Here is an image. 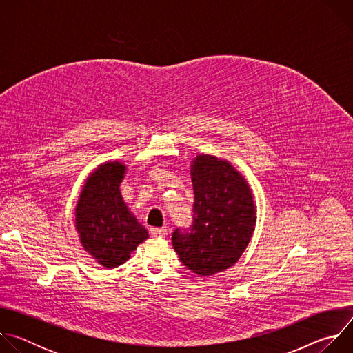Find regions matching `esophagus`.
I'll list each match as a JSON object with an SVG mask.
<instances>
[{"label": "esophagus", "instance_id": "esophagus-1", "mask_svg": "<svg viewBox=\"0 0 353 353\" xmlns=\"http://www.w3.org/2000/svg\"><path fill=\"white\" fill-rule=\"evenodd\" d=\"M149 232H150V234L157 236V237H165L168 234V229H165V228H150Z\"/></svg>", "mask_w": 353, "mask_h": 353}]
</instances>
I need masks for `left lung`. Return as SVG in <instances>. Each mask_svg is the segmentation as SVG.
<instances>
[{
    "instance_id": "8db88e82",
    "label": "left lung",
    "mask_w": 353,
    "mask_h": 353,
    "mask_svg": "<svg viewBox=\"0 0 353 353\" xmlns=\"http://www.w3.org/2000/svg\"><path fill=\"white\" fill-rule=\"evenodd\" d=\"M192 223L172 243L180 261L210 276L237 263L256 228V204L245 179L225 159L198 155L191 163Z\"/></svg>"
}]
</instances>
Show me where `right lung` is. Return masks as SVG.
<instances>
[{
    "label": "right lung",
    "instance_id": "obj_1",
    "mask_svg": "<svg viewBox=\"0 0 353 353\" xmlns=\"http://www.w3.org/2000/svg\"><path fill=\"white\" fill-rule=\"evenodd\" d=\"M125 165L106 162L85 181L75 208L79 241L100 265L116 268L124 264L148 230L130 212L120 192Z\"/></svg>",
    "mask_w": 353,
    "mask_h": 353
}]
</instances>
